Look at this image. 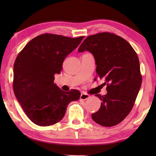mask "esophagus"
I'll use <instances>...</instances> for the list:
<instances>
[{"label":"esophagus","instance_id":"1","mask_svg":"<svg viewBox=\"0 0 156 156\" xmlns=\"http://www.w3.org/2000/svg\"><path fill=\"white\" fill-rule=\"evenodd\" d=\"M89 97H90V95L88 94L82 93L81 95H80V99H81V100H83V101L87 100V99L89 98Z\"/></svg>","mask_w":156,"mask_h":156}]
</instances>
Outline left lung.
Returning <instances> with one entry per match:
<instances>
[{"instance_id": "1", "label": "left lung", "mask_w": 156, "mask_h": 156, "mask_svg": "<svg viewBox=\"0 0 156 156\" xmlns=\"http://www.w3.org/2000/svg\"><path fill=\"white\" fill-rule=\"evenodd\" d=\"M85 50L94 55L97 78L104 79L107 86V94H95L102 102L92 118L104 127L115 126L131 112L141 88L137 54L125 39L108 32L88 36L78 49Z\"/></svg>"}]
</instances>
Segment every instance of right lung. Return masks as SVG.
Listing matches in <instances>:
<instances>
[{
  "label": "right lung",
  "instance_id": "obj_1",
  "mask_svg": "<svg viewBox=\"0 0 156 156\" xmlns=\"http://www.w3.org/2000/svg\"><path fill=\"white\" fill-rule=\"evenodd\" d=\"M84 38L41 34L18 54L13 67V90L25 113L35 124L57 123L64 117L69 102L80 98L78 90L63 91L54 80V74L62 70L64 59Z\"/></svg>",
  "mask_w": 156,
  "mask_h": 156
}]
</instances>
